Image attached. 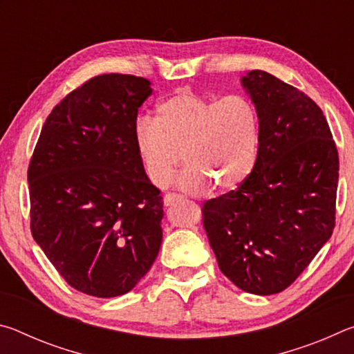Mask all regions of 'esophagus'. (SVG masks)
Wrapping results in <instances>:
<instances>
[{
  "label": "esophagus",
  "instance_id": "esophagus-1",
  "mask_svg": "<svg viewBox=\"0 0 354 354\" xmlns=\"http://www.w3.org/2000/svg\"><path fill=\"white\" fill-rule=\"evenodd\" d=\"M178 200H181V195H176V194H167V195L164 196V203H165V206H170V205H173V203H175V201H178Z\"/></svg>",
  "mask_w": 354,
  "mask_h": 354
}]
</instances>
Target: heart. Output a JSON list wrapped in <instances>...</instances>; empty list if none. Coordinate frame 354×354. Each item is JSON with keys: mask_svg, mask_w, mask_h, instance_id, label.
Here are the masks:
<instances>
[{"mask_svg": "<svg viewBox=\"0 0 354 354\" xmlns=\"http://www.w3.org/2000/svg\"><path fill=\"white\" fill-rule=\"evenodd\" d=\"M134 145L149 181L165 187L181 164L176 185L203 194L211 185L231 192L247 181L259 151V117L242 95L211 98L181 88L156 106L154 120L134 124Z\"/></svg>", "mask_w": 354, "mask_h": 354, "instance_id": "obj_1", "label": "heart"}]
</instances>
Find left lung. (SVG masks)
Wrapping results in <instances>:
<instances>
[{
	"label": "left lung",
	"instance_id": "1",
	"mask_svg": "<svg viewBox=\"0 0 354 354\" xmlns=\"http://www.w3.org/2000/svg\"><path fill=\"white\" fill-rule=\"evenodd\" d=\"M242 86L259 117L256 165L237 190L203 205L225 277L254 295L287 289L333 234L339 154L308 95L262 70Z\"/></svg>",
	"mask_w": 354,
	"mask_h": 354
}]
</instances>
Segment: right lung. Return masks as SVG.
<instances>
[{
  "instance_id": "obj_1",
  "label": "right lung",
  "mask_w": 354,
  "mask_h": 354,
  "mask_svg": "<svg viewBox=\"0 0 354 354\" xmlns=\"http://www.w3.org/2000/svg\"><path fill=\"white\" fill-rule=\"evenodd\" d=\"M151 92L145 77H92L51 111L29 162L34 241L87 295L134 289L159 253L164 201L134 145Z\"/></svg>"
}]
</instances>
